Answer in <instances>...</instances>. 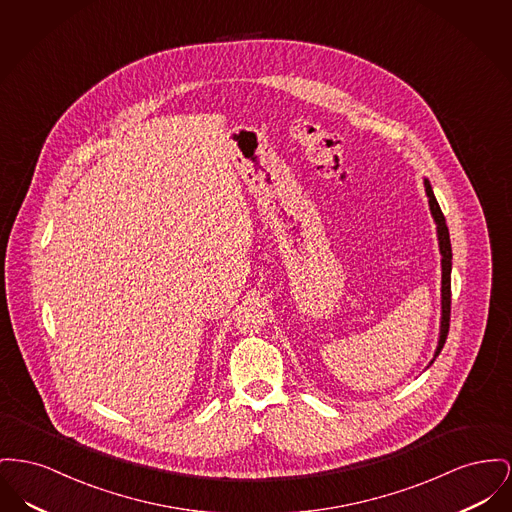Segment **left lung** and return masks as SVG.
<instances>
[{
  "mask_svg": "<svg viewBox=\"0 0 512 512\" xmlns=\"http://www.w3.org/2000/svg\"><path fill=\"white\" fill-rule=\"evenodd\" d=\"M425 185V195L429 201V211L433 216V222L437 226V241H439V253H441V325H439V340H437V348L433 354V360L429 361V365L435 361V358L441 354L447 334H449V319H451V271H452V249L451 236H449V228L445 222V216L441 212V207L433 195L431 183L427 178H423ZM427 365V367H429Z\"/></svg>",
  "mask_w": 512,
  "mask_h": 512,
  "instance_id": "obj_1",
  "label": "left lung"
}]
</instances>
